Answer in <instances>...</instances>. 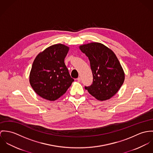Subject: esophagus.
<instances>
[{"mask_svg":"<svg viewBox=\"0 0 153 153\" xmlns=\"http://www.w3.org/2000/svg\"><path fill=\"white\" fill-rule=\"evenodd\" d=\"M77 81H78V82H80L81 81V78H80V77H78V78L77 79Z\"/></svg>","mask_w":153,"mask_h":153,"instance_id":"obj_1","label":"esophagus"}]
</instances>
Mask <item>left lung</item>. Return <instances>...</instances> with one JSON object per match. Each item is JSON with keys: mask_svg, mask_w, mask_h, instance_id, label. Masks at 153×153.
<instances>
[{"mask_svg": "<svg viewBox=\"0 0 153 153\" xmlns=\"http://www.w3.org/2000/svg\"><path fill=\"white\" fill-rule=\"evenodd\" d=\"M88 57L93 80L85 89L96 99H110L119 91L124 81V73L117 57L111 49L100 43H90L79 47Z\"/></svg>", "mask_w": 153, "mask_h": 153, "instance_id": "obj_1", "label": "left lung"}]
</instances>
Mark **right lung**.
Listing matches in <instances>:
<instances>
[{
    "instance_id": "1",
    "label": "right lung",
    "mask_w": 153,
    "mask_h": 153,
    "mask_svg": "<svg viewBox=\"0 0 153 153\" xmlns=\"http://www.w3.org/2000/svg\"><path fill=\"white\" fill-rule=\"evenodd\" d=\"M68 50L69 48L64 45L56 44L46 48L35 58L29 82L41 97L54 101L63 95L74 82L64 62Z\"/></svg>"
}]
</instances>
